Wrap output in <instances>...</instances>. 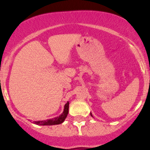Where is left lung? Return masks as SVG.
I'll return each instance as SVG.
<instances>
[{"label":"left lung","instance_id":"1","mask_svg":"<svg viewBox=\"0 0 150 150\" xmlns=\"http://www.w3.org/2000/svg\"><path fill=\"white\" fill-rule=\"evenodd\" d=\"M91 116H92V117H93V115H92V114H91Z\"/></svg>","mask_w":150,"mask_h":150}]
</instances>
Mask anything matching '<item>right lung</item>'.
Masks as SVG:
<instances>
[{
  "instance_id": "add662e5",
  "label": "right lung",
  "mask_w": 150,
  "mask_h": 150,
  "mask_svg": "<svg viewBox=\"0 0 150 150\" xmlns=\"http://www.w3.org/2000/svg\"><path fill=\"white\" fill-rule=\"evenodd\" d=\"M69 112V102H67L64 105V109L63 112L60 115L59 117H56L54 118L49 119L46 120H39V121H34L35 124L39 125H59L62 123L66 119L67 116Z\"/></svg>"
}]
</instances>
